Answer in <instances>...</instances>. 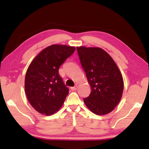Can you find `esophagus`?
<instances>
[{
    "label": "esophagus",
    "instance_id": "1",
    "mask_svg": "<svg viewBox=\"0 0 149 149\" xmlns=\"http://www.w3.org/2000/svg\"><path fill=\"white\" fill-rule=\"evenodd\" d=\"M77 88H78V86H77V85H76V86H74V87H71V90H72V91H75V90H77Z\"/></svg>",
    "mask_w": 149,
    "mask_h": 149
}]
</instances>
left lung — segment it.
<instances>
[{
  "instance_id": "obj_1",
  "label": "left lung",
  "mask_w": 149,
  "mask_h": 149,
  "mask_svg": "<svg viewBox=\"0 0 149 149\" xmlns=\"http://www.w3.org/2000/svg\"><path fill=\"white\" fill-rule=\"evenodd\" d=\"M78 56L91 87V93L84 98L85 105L97 115L112 111L123 92V79L111 57L100 47H77Z\"/></svg>"
}]
</instances>
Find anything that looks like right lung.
I'll return each instance as SVG.
<instances>
[{
    "instance_id": "obj_1",
    "label": "right lung",
    "mask_w": 149,
    "mask_h": 149,
    "mask_svg": "<svg viewBox=\"0 0 149 149\" xmlns=\"http://www.w3.org/2000/svg\"><path fill=\"white\" fill-rule=\"evenodd\" d=\"M75 49V47L64 45H50L30 64L26 73L25 92L38 112L52 115L64 104L69 89L59 74V69Z\"/></svg>"
}]
</instances>
